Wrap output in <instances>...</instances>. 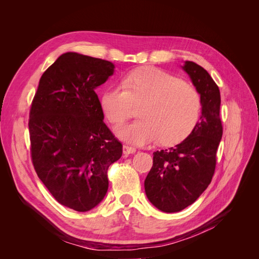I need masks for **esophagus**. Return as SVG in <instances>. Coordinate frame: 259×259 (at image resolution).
Segmentation results:
<instances>
[{"mask_svg": "<svg viewBox=\"0 0 259 259\" xmlns=\"http://www.w3.org/2000/svg\"><path fill=\"white\" fill-rule=\"evenodd\" d=\"M135 151H136V149L134 147H131L128 145L123 146V153L124 154H133V153H135Z\"/></svg>", "mask_w": 259, "mask_h": 259, "instance_id": "esophagus-1", "label": "esophagus"}]
</instances>
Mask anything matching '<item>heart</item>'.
Listing matches in <instances>:
<instances>
[{
	"instance_id": "1",
	"label": "heart",
	"mask_w": 259,
	"mask_h": 259,
	"mask_svg": "<svg viewBox=\"0 0 259 259\" xmlns=\"http://www.w3.org/2000/svg\"><path fill=\"white\" fill-rule=\"evenodd\" d=\"M101 109L112 124L124 122L139 105L140 119L116 128L122 138L137 145L154 142L163 146L184 140L201 114L198 91L161 69L144 68L125 75L121 86H110L100 99Z\"/></svg>"
}]
</instances>
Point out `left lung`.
Listing matches in <instances>:
<instances>
[{
  "label": "left lung",
  "instance_id": "left-lung-1",
  "mask_svg": "<svg viewBox=\"0 0 259 259\" xmlns=\"http://www.w3.org/2000/svg\"><path fill=\"white\" fill-rule=\"evenodd\" d=\"M183 69L200 94L202 114L184 142L153 152L152 167L145 180L147 198L165 213L183 210L204 192L215 173L216 153L223 136L217 84L193 61H186Z\"/></svg>",
  "mask_w": 259,
  "mask_h": 259
}]
</instances>
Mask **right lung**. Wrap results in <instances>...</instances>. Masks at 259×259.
Masks as SVG:
<instances>
[{"label":"right lung","instance_id":"add662e5","mask_svg":"<svg viewBox=\"0 0 259 259\" xmlns=\"http://www.w3.org/2000/svg\"><path fill=\"white\" fill-rule=\"evenodd\" d=\"M112 62L66 53L42 74L29 114L30 152L38 178L61 205L88 211L108 190V168L122 144L104 122L95 89Z\"/></svg>","mask_w":259,"mask_h":259}]
</instances>
